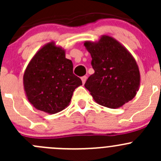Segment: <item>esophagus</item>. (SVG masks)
Here are the masks:
<instances>
[{
	"label": "esophagus",
	"instance_id": "obj_1",
	"mask_svg": "<svg viewBox=\"0 0 161 161\" xmlns=\"http://www.w3.org/2000/svg\"><path fill=\"white\" fill-rule=\"evenodd\" d=\"M81 79H82V84H85L86 81V79H87V77H86V76H82V77L81 78Z\"/></svg>",
	"mask_w": 161,
	"mask_h": 161
}]
</instances>
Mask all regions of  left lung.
I'll use <instances>...</instances> for the list:
<instances>
[{
  "mask_svg": "<svg viewBox=\"0 0 161 161\" xmlns=\"http://www.w3.org/2000/svg\"><path fill=\"white\" fill-rule=\"evenodd\" d=\"M92 58L91 75L85 83L93 100L106 108H118L136 97L140 86L139 66L131 53L110 36L85 41Z\"/></svg>",
  "mask_w": 161,
  "mask_h": 161,
  "instance_id": "8db88e82",
  "label": "left lung"
}]
</instances>
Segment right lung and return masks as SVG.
<instances>
[{
  "label": "right lung",
  "instance_id": "right-lung-1",
  "mask_svg": "<svg viewBox=\"0 0 161 161\" xmlns=\"http://www.w3.org/2000/svg\"><path fill=\"white\" fill-rule=\"evenodd\" d=\"M82 80L73 74V64L65 50L50 42L35 53L23 75V86L36 109L53 114L67 108Z\"/></svg>",
  "mask_w": 161,
  "mask_h": 161
}]
</instances>
